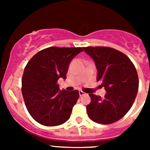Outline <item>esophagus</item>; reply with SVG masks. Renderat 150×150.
<instances>
[{
	"label": "esophagus",
	"mask_w": 150,
	"mask_h": 150,
	"mask_svg": "<svg viewBox=\"0 0 150 150\" xmlns=\"http://www.w3.org/2000/svg\"><path fill=\"white\" fill-rule=\"evenodd\" d=\"M79 96H83V95H86V93H85V92H83V91H79Z\"/></svg>",
	"instance_id": "1"
}]
</instances>
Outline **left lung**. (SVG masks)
Masks as SVG:
<instances>
[{"label":"left lung","instance_id":"left-lung-1","mask_svg":"<svg viewBox=\"0 0 150 150\" xmlns=\"http://www.w3.org/2000/svg\"><path fill=\"white\" fill-rule=\"evenodd\" d=\"M95 63L97 81L106 90L104 98L89 94L87 113L92 121L111 124L120 120L132 107L138 91L137 73L132 61L121 52L105 46L83 47Z\"/></svg>","mask_w":150,"mask_h":150}]
</instances>
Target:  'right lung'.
Instances as JSON below:
<instances>
[{
	"instance_id": "add662e5",
	"label": "right lung",
	"mask_w": 150,
	"mask_h": 150,
	"mask_svg": "<svg viewBox=\"0 0 150 150\" xmlns=\"http://www.w3.org/2000/svg\"><path fill=\"white\" fill-rule=\"evenodd\" d=\"M81 47L51 46L28 62L22 79V93L27 110L35 121L46 126L59 125L69 120L79 94L60 90L57 81L66 79L68 66Z\"/></svg>"
}]
</instances>
